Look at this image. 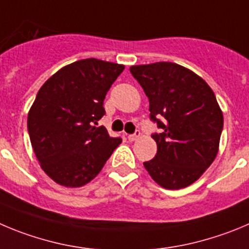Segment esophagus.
<instances>
[{"label": "esophagus", "mask_w": 249, "mask_h": 249, "mask_svg": "<svg viewBox=\"0 0 249 249\" xmlns=\"http://www.w3.org/2000/svg\"><path fill=\"white\" fill-rule=\"evenodd\" d=\"M140 135H141V132L139 131V130H136L135 134H132V135L127 136V140H129V141H136L139 138H140Z\"/></svg>", "instance_id": "1"}]
</instances>
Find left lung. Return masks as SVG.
<instances>
[{"label":"left lung","instance_id":"obj_1","mask_svg":"<svg viewBox=\"0 0 249 249\" xmlns=\"http://www.w3.org/2000/svg\"><path fill=\"white\" fill-rule=\"evenodd\" d=\"M150 102V118L161 129L153 134L155 159L143 162L155 182L166 189L193 184L219 151L224 115L210 86L174 62L130 67Z\"/></svg>","mask_w":249,"mask_h":249}]
</instances>
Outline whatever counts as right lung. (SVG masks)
<instances>
[{
	"instance_id": "add662e5",
	"label": "right lung",
	"mask_w": 249,
	"mask_h": 249,
	"mask_svg": "<svg viewBox=\"0 0 249 249\" xmlns=\"http://www.w3.org/2000/svg\"><path fill=\"white\" fill-rule=\"evenodd\" d=\"M124 65L85 59L60 69L39 89L28 113V132L43 171L57 184L89 183L122 142L96 126L107 92Z\"/></svg>"
}]
</instances>
